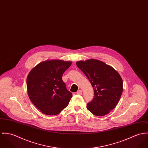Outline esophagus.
Wrapping results in <instances>:
<instances>
[{
    "label": "esophagus",
    "instance_id": "34e87169",
    "mask_svg": "<svg viewBox=\"0 0 148 148\" xmlns=\"http://www.w3.org/2000/svg\"><path fill=\"white\" fill-rule=\"evenodd\" d=\"M77 94H78V95H82V90H78V91L77 92Z\"/></svg>",
    "mask_w": 148,
    "mask_h": 148
}]
</instances>
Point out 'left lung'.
Returning <instances> with one entry per match:
<instances>
[{"instance_id":"obj_1","label":"left lung","mask_w":148,"mask_h":148,"mask_svg":"<svg viewBox=\"0 0 148 148\" xmlns=\"http://www.w3.org/2000/svg\"><path fill=\"white\" fill-rule=\"evenodd\" d=\"M78 66L93 87L94 98L87 108L93 115L108 114L117 106L123 90V82L118 72L112 66L96 59L79 61Z\"/></svg>"}]
</instances>
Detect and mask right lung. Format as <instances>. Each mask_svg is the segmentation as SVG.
I'll return each mask as SVG.
<instances>
[{
	"label": "right lung",
	"instance_id": "obj_1",
	"mask_svg": "<svg viewBox=\"0 0 148 148\" xmlns=\"http://www.w3.org/2000/svg\"><path fill=\"white\" fill-rule=\"evenodd\" d=\"M71 64V61L48 60L40 62L28 74V97L45 115H57L68 106L73 95L66 89L62 77Z\"/></svg>",
	"mask_w": 148,
	"mask_h": 148
}]
</instances>
